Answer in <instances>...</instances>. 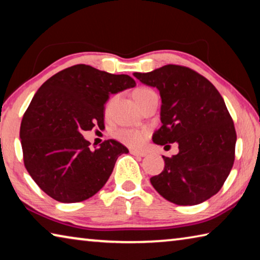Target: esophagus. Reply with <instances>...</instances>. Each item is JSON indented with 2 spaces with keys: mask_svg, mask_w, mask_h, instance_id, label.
<instances>
[{
  "mask_svg": "<svg viewBox=\"0 0 260 260\" xmlns=\"http://www.w3.org/2000/svg\"><path fill=\"white\" fill-rule=\"evenodd\" d=\"M132 155H134V156H140V157H144V156H147V153L146 152H143V151H138V150H131L129 151Z\"/></svg>",
  "mask_w": 260,
  "mask_h": 260,
  "instance_id": "obj_1",
  "label": "esophagus"
}]
</instances>
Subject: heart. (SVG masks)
I'll return each mask as SVG.
<instances>
[{
    "label": "heart",
    "mask_w": 260,
    "mask_h": 260,
    "mask_svg": "<svg viewBox=\"0 0 260 260\" xmlns=\"http://www.w3.org/2000/svg\"><path fill=\"white\" fill-rule=\"evenodd\" d=\"M152 95H156L155 91L147 87L136 88L133 91V98L138 104L142 103L144 100ZM147 136L148 131L144 128H120L114 132V138L120 141L122 144L131 148H139L142 146Z\"/></svg>",
    "instance_id": "heart-1"
}]
</instances>
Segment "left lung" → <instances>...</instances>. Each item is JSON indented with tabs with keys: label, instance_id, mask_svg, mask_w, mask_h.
<instances>
[{
	"label": "left lung",
	"instance_id": "1",
	"mask_svg": "<svg viewBox=\"0 0 260 260\" xmlns=\"http://www.w3.org/2000/svg\"><path fill=\"white\" fill-rule=\"evenodd\" d=\"M133 76L156 87L161 99V127L156 144H179L165 157L162 172L150 179L159 195L177 205L203 203L221 189L234 164L236 132L222 96L193 70L169 64Z\"/></svg>",
	"mask_w": 260,
	"mask_h": 260
}]
</instances>
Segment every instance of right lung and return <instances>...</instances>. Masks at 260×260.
<instances>
[{
	"label": "right lung",
	"mask_w": 260,
	"mask_h": 260,
	"mask_svg": "<svg viewBox=\"0 0 260 260\" xmlns=\"http://www.w3.org/2000/svg\"><path fill=\"white\" fill-rule=\"evenodd\" d=\"M135 85L127 74L78 64L39 88L24 113L19 135L26 170L51 199L77 203L107 183L117 158L128 149L111 139L93 150L82 132L104 127L109 96Z\"/></svg>",
	"instance_id": "right-lung-1"
}]
</instances>
